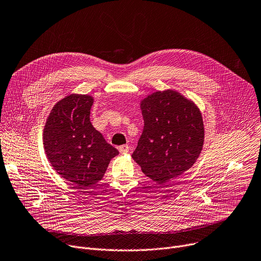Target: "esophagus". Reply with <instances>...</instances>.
Here are the masks:
<instances>
[{"label":"esophagus","instance_id":"34e87169","mask_svg":"<svg viewBox=\"0 0 261 261\" xmlns=\"http://www.w3.org/2000/svg\"><path fill=\"white\" fill-rule=\"evenodd\" d=\"M118 150L120 153H128L129 152V146L128 145H121L118 147Z\"/></svg>","mask_w":261,"mask_h":261}]
</instances>
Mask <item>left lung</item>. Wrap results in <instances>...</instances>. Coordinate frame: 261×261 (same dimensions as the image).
Returning <instances> with one entry per match:
<instances>
[{"instance_id":"obj_1","label":"left lung","mask_w":261,"mask_h":261,"mask_svg":"<svg viewBox=\"0 0 261 261\" xmlns=\"http://www.w3.org/2000/svg\"><path fill=\"white\" fill-rule=\"evenodd\" d=\"M144 130L132 158L159 184L177 177L198 159L204 129L199 109L173 90L159 91L142 103Z\"/></svg>"}]
</instances>
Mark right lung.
<instances>
[{"label":"right lung","mask_w":261,"mask_h":261,"mask_svg":"<svg viewBox=\"0 0 261 261\" xmlns=\"http://www.w3.org/2000/svg\"><path fill=\"white\" fill-rule=\"evenodd\" d=\"M93 98L71 94L52 109L44 128V148L51 166L76 187L88 188L105 174L118 151L90 121Z\"/></svg>","instance_id":"obj_1"}]
</instances>
